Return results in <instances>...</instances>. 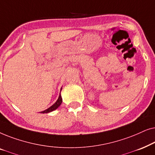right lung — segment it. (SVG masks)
<instances>
[{"label": "right lung", "instance_id": "right-lung-1", "mask_svg": "<svg viewBox=\"0 0 155 155\" xmlns=\"http://www.w3.org/2000/svg\"><path fill=\"white\" fill-rule=\"evenodd\" d=\"M61 103H62V97H61V94H60L58 97V100H57L56 102H55L54 104L51 106V107H50L48 109L44 110V111H41V114H47V113H49V112H51V111H54V110H56L57 108H58L59 106L61 104Z\"/></svg>", "mask_w": 155, "mask_h": 155}]
</instances>
